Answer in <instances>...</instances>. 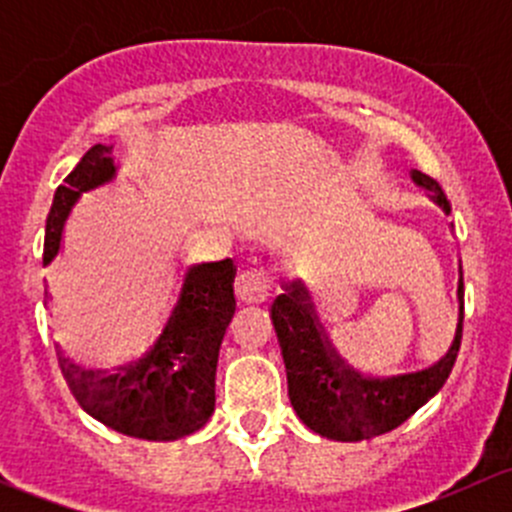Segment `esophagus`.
I'll return each instance as SVG.
<instances>
[{
    "mask_svg": "<svg viewBox=\"0 0 512 512\" xmlns=\"http://www.w3.org/2000/svg\"><path fill=\"white\" fill-rule=\"evenodd\" d=\"M272 289H275V272L267 270V267H255V270L240 272V277L235 282L237 297L250 304L267 302L272 297Z\"/></svg>",
    "mask_w": 512,
    "mask_h": 512,
    "instance_id": "obj_1",
    "label": "esophagus"
}]
</instances>
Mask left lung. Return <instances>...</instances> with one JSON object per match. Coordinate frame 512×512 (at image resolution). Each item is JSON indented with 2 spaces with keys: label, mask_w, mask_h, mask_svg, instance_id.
Returning <instances> with one entry per match:
<instances>
[{
  "label": "left lung",
  "mask_w": 512,
  "mask_h": 512,
  "mask_svg": "<svg viewBox=\"0 0 512 512\" xmlns=\"http://www.w3.org/2000/svg\"><path fill=\"white\" fill-rule=\"evenodd\" d=\"M414 180L433 190V200L451 213L446 193L431 175L414 170ZM307 299V289L299 282L289 285L287 292L272 302V324L285 356L289 401L304 426L314 433L332 441L381 436L414 416L446 384L463 337V277L458 282L461 319L448 354L431 369L384 381L364 379L344 366L329 347Z\"/></svg>",
  "instance_id": "left-lung-1"
}]
</instances>
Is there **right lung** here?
Listing matches in <instances>:
<instances>
[{
	"label": "right lung",
	"instance_id": "right-lung-1",
	"mask_svg": "<svg viewBox=\"0 0 512 512\" xmlns=\"http://www.w3.org/2000/svg\"><path fill=\"white\" fill-rule=\"evenodd\" d=\"M113 173L111 146L98 143L66 175L46 218L44 262L59 250L61 227L76 198ZM235 272L232 260L193 267L156 347L118 374L81 371L61 356V374L81 409L113 431L146 441H175L203 428L215 411L220 342L235 314Z\"/></svg>",
	"mask_w": 512,
	"mask_h": 512
}]
</instances>
